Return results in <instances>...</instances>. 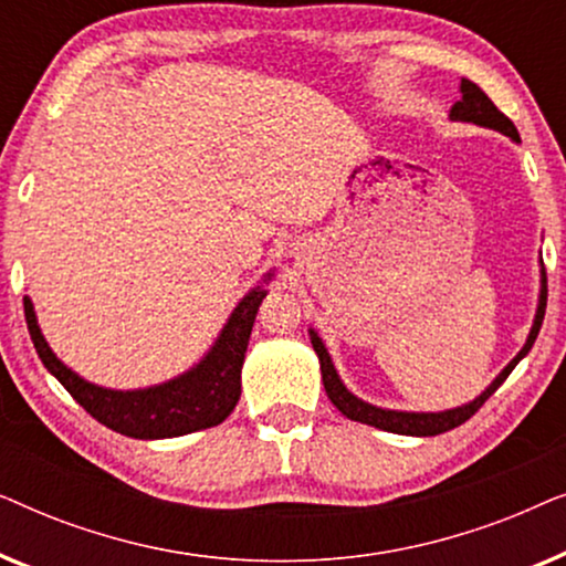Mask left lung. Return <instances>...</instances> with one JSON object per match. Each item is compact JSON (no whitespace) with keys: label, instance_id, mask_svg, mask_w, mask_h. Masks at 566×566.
<instances>
[{"label":"left lung","instance_id":"obj_1","mask_svg":"<svg viewBox=\"0 0 566 566\" xmlns=\"http://www.w3.org/2000/svg\"><path fill=\"white\" fill-rule=\"evenodd\" d=\"M461 92L463 97L459 103L453 105L451 115L455 120H469V123H476V126H484V128H492V130H500V134H505L513 138V142H521V136H517V128L513 126V120L507 118L505 113L500 111L497 105L492 103L490 97L484 95V90H479L474 82L469 80H461ZM544 314H546V273H544V289H541V301H538V314H536V322H533V329L528 335V343L521 353L515 355L513 363L502 370V374L494 378L490 389H486L482 397L471 401L467 407H459V409H448V412H438V415H417V412H391V409H378V407H370L366 401H360L358 397H353L350 391L345 389L343 381H339L337 374H335V366H332L327 350H324L322 339L314 335L312 332V345L316 355H319V363H322V381H324V391H327V397L332 399V405H335L339 412H343L347 420H355V422H363V424H374L378 430H386V432H397V436H420V438H428V436H440V432H448L453 428H459L469 420V417H474L479 409L486 399L492 397L494 391L500 389L502 381L510 376V370H513L517 363L525 353L531 350L533 343H536L538 337V329H541V322H544Z\"/></svg>","mask_w":566,"mask_h":566}]
</instances>
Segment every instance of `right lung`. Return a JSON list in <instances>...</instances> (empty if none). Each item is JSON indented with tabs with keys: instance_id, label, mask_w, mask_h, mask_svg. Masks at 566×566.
<instances>
[{
	"instance_id": "right-lung-1",
	"label": "right lung",
	"mask_w": 566,
	"mask_h": 566,
	"mask_svg": "<svg viewBox=\"0 0 566 566\" xmlns=\"http://www.w3.org/2000/svg\"><path fill=\"white\" fill-rule=\"evenodd\" d=\"M262 298H265L262 289H254L250 296H244L223 327L219 343L206 355V360H200L198 368L188 370L175 381L144 391L99 389V386L87 384L84 378L72 374L43 339L30 298H22V304H25L30 339H33L43 366L59 378L61 386L105 428L128 438L157 440L213 428L231 415L239 394H242L239 376H242L247 343H250L254 316H258Z\"/></svg>"
}]
</instances>
